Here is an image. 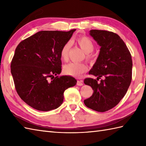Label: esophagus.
<instances>
[{"label":"esophagus","mask_w":146,"mask_h":146,"mask_svg":"<svg viewBox=\"0 0 146 146\" xmlns=\"http://www.w3.org/2000/svg\"><path fill=\"white\" fill-rule=\"evenodd\" d=\"M76 85L78 86H82L83 85V80H78L76 83Z\"/></svg>","instance_id":"34e87169"}]
</instances>
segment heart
Instances as JSON below:
<instances>
[{
	"label": "heart",
	"instance_id": "1",
	"mask_svg": "<svg viewBox=\"0 0 146 146\" xmlns=\"http://www.w3.org/2000/svg\"><path fill=\"white\" fill-rule=\"evenodd\" d=\"M75 41L82 50L86 53V58L88 60H92V56L90 54L94 51V44L92 40L86 36H80L76 38ZM71 47V42L68 41L64 43L62 46L60 51L61 58L64 61H67L68 59V52ZM88 70V66L83 63H70L65 65L63 68L64 74L71 76H82L83 73Z\"/></svg>",
	"mask_w": 146,
	"mask_h": 146
}]
</instances>
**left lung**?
Masks as SVG:
<instances>
[{
    "instance_id": "obj_1",
    "label": "left lung",
    "mask_w": 146,
    "mask_h": 146,
    "mask_svg": "<svg viewBox=\"0 0 146 146\" xmlns=\"http://www.w3.org/2000/svg\"><path fill=\"white\" fill-rule=\"evenodd\" d=\"M100 46V53L90 75L97 80L85 78L84 83L90 86L94 94L84 100L86 107L104 112L115 107L124 97L132 80V60L131 52L120 36L113 32L93 29L90 31ZM104 77L100 83L98 80Z\"/></svg>"
}]
</instances>
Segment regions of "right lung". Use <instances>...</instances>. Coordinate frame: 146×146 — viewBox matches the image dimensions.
<instances>
[{
	"mask_svg": "<svg viewBox=\"0 0 146 146\" xmlns=\"http://www.w3.org/2000/svg\"><path fill=\"white\" fill-rule=\"evenodd\" d=\"M75 31H41L15 49L11 64L15 88L22 100L35 109L58 108L65 90L76 84L72 76H58L61 72V49Z\"/></svg>",
	"mask_w": 146,
	"mask_h": 146,
	"instance_id": "obj_1",
	"label": "right lung"
}]
</instances>
